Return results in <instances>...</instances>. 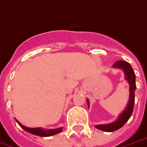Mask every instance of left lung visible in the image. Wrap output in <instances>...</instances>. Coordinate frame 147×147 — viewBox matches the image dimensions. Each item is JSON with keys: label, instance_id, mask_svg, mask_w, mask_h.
Instances as JSON below:
<instances>
[{"label": "left lung", "instance_id": "1", "mask_svg": "<svg viewBox=\"0 0 147 147\" xmlns=\"http://www.w3.org/2000/svg\"><path fill=\"white\" fill-rule=\"evenodd\" d=\"M113 67L115 68H121L124 71L125 73V79L128 81L130 86V97H129V101L128 106L126 107V109L123 112L121 113L119 116V118L117 121H115V122L111 124H107V125H96V129L102 130L104 131H114L118 130L120 128H121L128 121L129 118L131 117L132 111H133V108H134V104H135V90L136 88V75L134 73V71L131 68V66L129 65V63L124 61H118L114 64ZM88 107H89V104L90 102L87 100Z\"/></svg>", "mask_w": 147, "mask_h": 147}]
</instances>
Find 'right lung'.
<instances>
[{
	"mask_svg": "<svg viewBox=\"0 0 147 147\" xmlns=\"http://www.w3.org/2000/svg\"><path fill=\"white\" fill-rule=\"evenodd\" d=\"M16 121L18 122V125L21 126L24 130H26L29 133L39 136H53V135L57 134V133H59V132L62 131V128H59V129H50V130H43V129H40V128H26L25 126L22 125L17 120H16Z\"/></svg>",
	"mask_w": 147,
	"mask_h": 147,
	"instance_id": "1",
	"label": "right lung"
}]
</instances>
